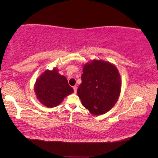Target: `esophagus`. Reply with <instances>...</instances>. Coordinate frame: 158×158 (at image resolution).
<instances>
[{"mask_svg": "<svg viewBox=\"0 0 158 158\" xmlns=\"http://www.w3.org/2000/svg\"><path fill=\"white\" fill-rule=\"evenodd\" d=\"M73 89H74V92L76 93V91H77V87H76V86H74V87H73Z\"/></svg>", "mask_w": 158, "mask_h": 158, "instance_id": "esophagus-1", "label": "esophagus"}]
</instances>
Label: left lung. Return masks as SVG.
<instances>
[{"label":"left lung","mask_w":158,"mask_h":158,"mask_svg":"<svg viewBox=\"0 0 158 158\" xmlns=\"http://www.w3.org/2000/svg\"><path fill=\"white\" fill-rule=\"evenodd\" d=\"M81 78L77 94L91 113L100 115L114 107L121 90V76L115 66L103 60H91L83 65Z\"/></svg>","instance_id":"8db88e82"}]
</instances>
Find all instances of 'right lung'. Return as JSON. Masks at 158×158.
<instances>
[{
    "label": "right lung",
    "instance_id": "obj_1",
    "mask_svg": "<svg viewBox=\"0 0 158 158\" xmlns=\"http://www.w3.org/2000/svg\"><path fill=\"white\" fill-rule=\"evenodd\" d=\"M34 92L37 99L44 106L52 108L58 106L67 95L74 92L64 76L53 68L46 70L35 81Z\"/></svg>",
    "mask_w": 158,
    "mask_h": 158
}]
</instances>
